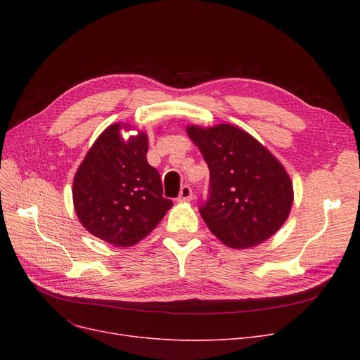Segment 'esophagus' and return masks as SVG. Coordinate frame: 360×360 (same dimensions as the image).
I'll list each match as a JSON object with an SVG mask.
<instances>
[{
  "instance_id": "obj_1",
  "label": "esophagus",
  "mask_w": 360,
  "mask_h": 360,
  "mask_svg": "<svg viewBox=\"0 0 360 360\" xmlns=\"http://www.w3.org/2000/svg\"><path fill=\"white\" fill-rule=\"evenodd\" d=\"M193 200V188L190 185H184L179 191V197L178 201L179 202H186Z\"/></svg>"
}]
</instances>
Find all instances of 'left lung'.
I'll return each mask as SVG.
<instances>
[{
	"label": "left lung",
	"instance_id": "1",
	"mask_svg": "<svg viewBox=\"0 0 360 360\" xmlns=\"http://www.w3.org/2000/svg\"><path fill=\"white\" fill-rule=\"evenodd\" d=\"M186 132L210 170L209 197L200 214L212 233L236 250L271 238L293 204L286 169L248 132L231 124L190 125Z\"/></svg>",
	"mask_w": 360,
	"mask_h": 360
}]
</instances>
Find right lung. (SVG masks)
Returning a JSON list of instances; mask_svg holds the SVG:
<instances>
[{
  "label": "right lung",
  "instance_id": "obj_1",
  "mask_svg": "<svg viewBox=\"0 0 360 360\" xmlns=\"http://www.w3.org/2000/svg\"><path fill=\"white\" fill-rule=\"evenodd\" d=\"M108 127L87 151L72 182L77 217L96 238L131 247L153 231L172 201L163 197L158 170L147 162L144 132L121 137V128Z\"/></svg>",
  "mask_w": 360,
  "mask_h": 360
}]
</instances>
